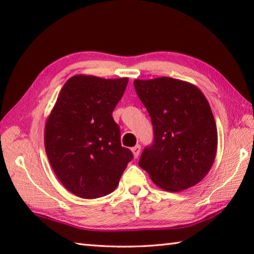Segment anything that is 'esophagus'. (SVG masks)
Instances as JSON below:
<instances>
[{"instance_id":"34e87169","label":"esophagus","mask_w":254,"mask_h":254,"mask_svg":"<svg viewBox=\"0 0 254 254\" xmlns=\"http://www.w3.org/2000/svg\"><path fill=\"white\" fill-rule=\"evenodd\" d=\"M131 151H132V153H133V157L137 158V157H139V154H140V151H141V147H140L139 144H136L135 147H133V148L131 149Z\"/></svg>"}]
</instances>
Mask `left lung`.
<instances>
[{"label": "left lung", "instance_id": "obj_1", "mask_svg": "<svg viewBox=\"0 0 254 254\" xmlns=\"http://www.w3.org/2000/svg\"><path fill=\"white\" fill-rule=\"evenodd\" d=\"M151 118L154 141L139 166L167 191L188 189L204 179L217 151V128L208 101L196 85L171 77L134 79Z\"/></svg>", "mask_w": 254, "mask_h": 254}]
</instances>
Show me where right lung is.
<instances>
[{"label":"right lung","mask_w":254,"mask_h":254,"mask_svg":"<svg viewBox=\"0 0 254 254\" xmlns=\"http://www.w3.org/2000/svg\"><path fill=\"white\" fill-rule=\"evenodd\" d=\"M127 81V77L72 76L47 118L45 148L51 168L64 187L80 198L95 199L114 191L132 160L112 118Z\"/></svg>","instance_id":"right-lung-1"}]
</instances>
